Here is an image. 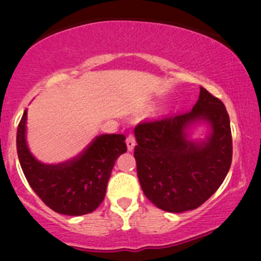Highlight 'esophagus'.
Returning <instances> with one entry per match:
<instances>
[{
  "instance_id": "esophagus-1",
  "label": "esophagus",
  "mask_w": 261,
  "mask_h": 261,
  "mask_svg": "<svg viewBox=\"0 0 261 261\" xmlns=\"http://www.w3.org/2000/svg\"><path fill=\"white\" fill-rule=\"evenodd\" d=\"M126 144H127L128 151H133L134 147H135V144H137V141H135V138L133 137V135H128Z\"/></svg>"
}]
</instances>
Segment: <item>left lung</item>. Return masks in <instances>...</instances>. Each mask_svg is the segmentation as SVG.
<instances>
[{"instance_id": "8db88e82", "label": "left lung", "mask_w": 261, "mask_h": 261, "mask_svg": "<svg viewBox=\"0 0 261 261\" xmlns=\"http://www.w3.org/2000/svg\"><path fill=\"white\" fill-rule=\"evenodd\" d=\"M191 112L139 123L134 156L141 189L159 209L183 213L202 205L223 183L231 164L229 115L204 88ZM205 124L204 139L192 129Z\"/></svg>"}]
</instances>
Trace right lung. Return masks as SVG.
Returning a JSON list of instances; mask_svg holds the SVG:
<instances>
[{
  "label": "right lung",
  "mask_w": 261,
  "mask_h": 261,
  "mask_svg": "<svg viewBox=\"0 0 261 261\" xmlns=\"http://www.w3.org/2000/svg\"><path fill=\"white\" fill-rule=\"evenodd\" d=\"M27 109L16 134V148L24 177L35 194L56 213L81 216L92 213L105 199L116 159L127 151L122 134L96 137L80 154L59 164H45L27 144Z\"/></svg>",
  "instance_id": "obj_1"
}]
</instances>
